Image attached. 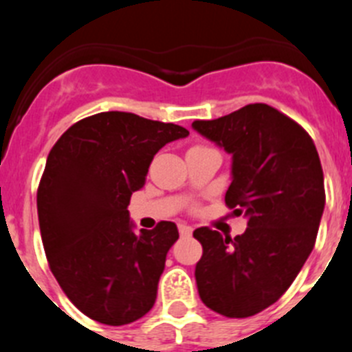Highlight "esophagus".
<instances>
[{"label": "esophagus", "mask_w": 352, "mask_h": 352, "mask_svg": "<svg viewBox=\"0 0 352 352\" xmlns=\"http://www.w3.org/2000/svg\"><path fill=\"white\" fill-rule=\"evenodd\" d=\"M178 229H179V234L182 236H190L192 231H194V229H192L190 226H186V223H179Z\"/></svg>", "instance_id": "esophagus-1"}]
</instances>
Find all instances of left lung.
I'll list each match as a JSON object with an SVG mask.
<instances>
[{
    "label": "left lung",
    "mask_w": 352,
    "mask_h": 352,
    "mask_svg": "<svg viewBox=\"0 0 352 352\" xmlns=\"http://www.w3.org/2000/svg\"><path fill=\"white\" fill-rule=\"evenodd\" d=\"M192 129L232 157L226 204L248 226L236 238L195 229L199 296L226 317L256 316L287 291L312 252L326 201L321 160L309 133L266 104Z\"/></svg>",
    "instance_id": "8db88e82"
}]
</instances>
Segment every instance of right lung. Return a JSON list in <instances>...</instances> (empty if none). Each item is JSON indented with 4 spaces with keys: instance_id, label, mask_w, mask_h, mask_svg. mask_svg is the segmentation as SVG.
Wrapping results in <instances>:
<instances>
[{
    "instance_id": "right-lung-1",
    "label": "right lung",
    "mask_w": 352,
    "mask_h": 352,
    "mask_svg": "<svg viewBox=\"0 0 352 352\" xmlns=\"http://www.w3.org/2000/svg\"><path fill=\"white\" fill-rule=\"evenodd\" d=\"M186 135L174 123L109 111L52 146L36 194L43 250L68 300L93 321L129 324L155 305L178 227L160 222L138 234L126 208L158 149Z\"/></svg>"
}]
</instances>
